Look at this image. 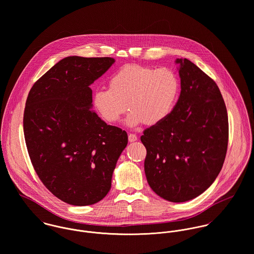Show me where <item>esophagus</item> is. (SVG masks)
<instances>
[{
    "mask_svg": "<svg viewBox=\"0 0 254 254\" xmlns=\"http://www.w3.org/2000/svg\"><path fill=\"white\" fill-rule=\"evenodd\" d=\"M136 140H137L136 134H134V133H129L128 134V141L129 142H135Z\"/></svg>",
    "mask_w": 254,
    "mask_h": 254,
    "instance_id": "esophagus-1",
    "label": "esophagus"
}]
</instances>
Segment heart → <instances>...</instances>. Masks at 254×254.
I'll use <instances>...</instances> for the list:
<instances>
[{"label": "heart", "instance_id": "1", "mask_svg": "<svg viewBox=\"0 0 254 254\" xmlns=\"http://www.w3.org/2000/svg\"><path fill=\"white\" fill-rule=\"evenodd\" d=\"M109 88L96 89L92 103L107 123H117L128 108L129 127L156 126L172 113L180 93V80L170 68L126 64L108 79Z\"/></svg>", "mask_w": 254, "mask_h": 254}]
</instances>
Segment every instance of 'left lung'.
Segmentation results:
<instances>
[{"mask_svg":"<svg viewBox=\"0 0 254 254\" xmlns=\"http://www.w3.org/2000/svg\"><path fill=\"white\" fill-rule=\"evenodd\" d=\"M181 91L169 118L145 129L144 170L161 197L183 202L202 194L225 160L229 126L215 82L186 58H177Z\"/></svg>","mask_w":254,"mask_h":254,"instance_id":"left-lung-1","label":"left lung"}]
</instances>
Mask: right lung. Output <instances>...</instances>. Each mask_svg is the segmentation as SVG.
Here are the masks:
<instances>
[{
    "instance_id": "obj_1",
    "label": "right lung",
    "mask_w": 254,
    "mask_h": 254,
    "mask_svg": "<svg viewBox=\"0 0 254 254\" xmlns=\"http://www.w3.org/2000/svg\"><path fill=\"white\" fill-rule=\"evenodd\" d=\"M114 62L65 57L34 84L26 100L23 129L32 165L44 185L72 205L93 204L108 194L127 145L125 130L91 110L89 85Z\"/></svg>"
}]
</instances>
